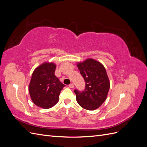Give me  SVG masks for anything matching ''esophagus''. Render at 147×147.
<instances>
[{"label":"esophagus","instance_id":"obj_1","mask_svg":"<svg viewBox=\"0 0 147 147\" xmlns=\"http://www.w3.org/2000/svg\"><path fill=\"white\" fill-rule=\"evenodd\" d=\"M69 87L70 88H73L74 87V84L73 83H71V84H70L69 85Z\"/></svg>","mask_w":147,"mask_h":147}]
</instances>
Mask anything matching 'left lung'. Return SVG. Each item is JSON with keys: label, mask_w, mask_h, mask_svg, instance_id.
I'll return each instance as SVG.
<instances>
[{"label": "left lung", "mask_w": 147, "mask_h": 147, "mask_svg": "<svg viewBox=\"0 0 147 147\" xmlns=\"http://www.w3.org/2000/svg\"><path fill=\"white\" fill-rule=\"evenodd\" d=\"M85 82L83 91L75 90L78 104L88 110H94L105 100L110 88V82L104 65L98 61L88 59L77 64Z\"/></svg>", "instance_id": "left-lung-1"}]
</instances>
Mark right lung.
<instances>
[{
    "label": "right lung",
    "instance_id": "right-lung-1",
    "mask_svg": "<svg viewBox=\"0 0 147 147\" xmlns=\"http://www.w3.org/2000/svg\"><path fill=\"white\" fill-rule=\"evenodd\" d=\"M56 65L45 63L34 70L29 86L30 98L34 103L47 109L55 105L65 86L55 75Z\"/></svg>",
    "mask_w": 147,
    "mask_h": 147
}]
</instances>
